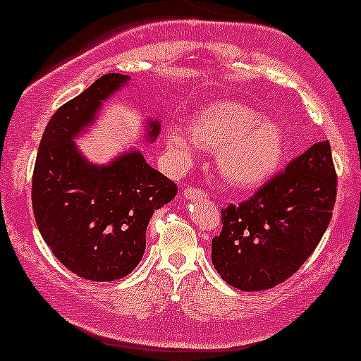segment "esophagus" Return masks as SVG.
<instances>
[{
    "instance_id": "esophagus-1",
    "label": "esophagus",
    "mask_w": 361,
    "mask_h": 361,
    "mask_svg": "<svg viewBox=\"0 0 361 361\" xmlns=\"http://www.w3.org/2000/svg\"><path fill=\"white\" fill-rule=\"evenodd\" d=\"M182 196H184L188 201H192V200H196V197H208V194L197 188H188V189H184Z\"/></svg>"
}]
</instances>
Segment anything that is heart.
<instances>
[{"mask_svg": "<svg viewBox=\"0 0 361 361\" xmlns=\"http://www.w3.org/2000/svg\"><path fill=\"white\" fill-rule=\"evenodd\" d=\"M191 134L170 128L167 149L179 164H189L197 145L216 149L214 161L220 176L235 188L262 184L281 159L283 133L276 123L261 119V112L235 100H216L191 117Z\"/></svg>", "mask_w": 361, "mask_h": 361, "instance_id": "obj_1", "label": "heart"}]
</instances>
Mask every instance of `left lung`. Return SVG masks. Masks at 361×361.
Listing matches in <instances>:
<instances>
[{
	"mask_svg": "<svg viewBox=\"0 0 361 361\" xmlns=\"http://www.w3.org/2000/svg\"><path fill=\"white\" fill-rule=\"evenodd\" d=\"M338 177L329 141L312 145L250 200L221 209L212 240L214 269L244 291L269 290L300 269L321 242Z\"/></svg>",
	"mask_w": 361,
	"mask_h": 361,
	"instance_id": "1",
	"label": "left lung"
}]
</instances>
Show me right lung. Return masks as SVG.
I'll return each instance as SVG.
<instances>
[{
    "mask_svg": "<svg viewBox=\"0 0 361 361\" xmlns=\"http://www.w3.org/2000/svg\"><path fill=\"white\" fill-rule=\"evenodd\" d=\"M128 82L126 75L109 73L61 105L40 140L32 177L40 235L68 269L92 281H116L140 264L149 218L177 194L137 149L95 165L76 148L75 137ZM159 133V121H149L148 140Z\"/></svg>",
    "mask_w": 361,
    "mask_h": 361,
    "instance_id": "1",
    "label": "right lung"
}]
</instances>
